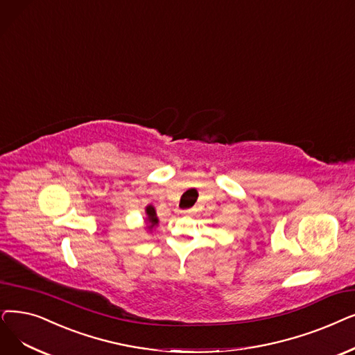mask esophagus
<instances>
[{
	"label": "esophagus",
	"instance_id": "esophagus-1",
	"mask_svg": "<svg viewBox=\"0 0 355 355\" xmlns=\"http://www.w3.org/2000/svg\"><path fill=\"white\" fill-rule=\"evenodd\" d=\"M193 211H194V209H187V210H181L180 213L184 216H189V214H193Z\"/></svg>",
	"mask_w": 355,
	"mask_h": 355
}]
</instances>
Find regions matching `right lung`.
Segmentation results:
<instances>
[{
	"mask_svg": "<svg viewBox=\"0 0 355 355\" xmlns=\"http://www.w3.org/2000/svg\"><path fill=\"white\" fill-rule=\"evenodd\" d=\"M145 211H146V222L149 223L148 229L155 227V226L158 225V218H157V211H155V207H153V206H150V205H149V206H146Z\"/></svg>",
	"mask_w": 355,
	"mask_h": 355,
	"instance_id": "1",
	"label": "right lung"
}]
</instances>
